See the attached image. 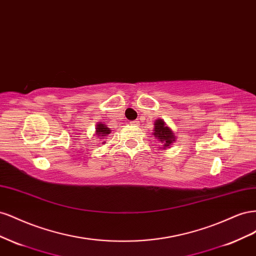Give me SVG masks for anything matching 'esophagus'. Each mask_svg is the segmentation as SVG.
<instances>
[{
  "mask_svg": "<svg viewBox=\"0 0 256 256\" xmlns=\"http://www.w3.org/2000/svg\"><path fill=\"white\" fill-rule=\"evenodd\" d=\"M130 124H131V125H138V120H132V122H130Z\"/></svg>",
  "mask_w": 256,
  "mask_h": 256,
  "instance_id": "esophagus-1",
  "label": "esophagus"
}]
</instances>
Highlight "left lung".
Instances as JSON below:
<instances>
[{
    "instance_id": "8db88e82",
    "label": "left lung",
    "mask_w": 256,
    "mask_h": 256,
    "mask_svg": "<svg viewBox=\"0 0 256 256\" xmlns=\"http://www.w3.org/2000/svg\"><path fill=\"white\" fill-rule=\"evenodd\" d=\"M154 136L158 138L164 144V148L168 147L171 145L173 141H175V136L173 131L170 129L164 120H157L156 124H154Z\"/></svg>"
}]
</instances>
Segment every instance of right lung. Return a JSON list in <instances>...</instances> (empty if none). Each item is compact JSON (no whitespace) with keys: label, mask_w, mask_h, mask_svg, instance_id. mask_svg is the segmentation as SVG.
Wrapping results in <instances>:
<instances>
[{"label":"right lung","mask_w":256,"mask_h":256,"mask_svg":"<svg viewBox=\"0 0 256 256\" xmlns=\"http://www.w3.org/2000/svg\"><path fill=\"white\" fill-rule=\"evenodd\" d=\"M97 134H100L99 136H106V134H109L111 132L110 128H108L104 124H98L97 125Z\"/></svg>","instance_id":"add662e5"}]
</instances>
